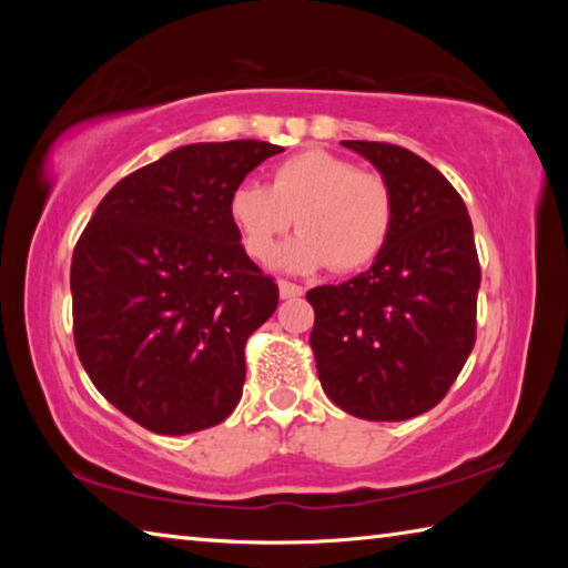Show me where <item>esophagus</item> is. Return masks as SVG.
<instances>
[{
	"label": "esophagus",
	"instance_id": "esophagus-1",
	"mask_svg": "<svg viewBox=\"0 0 568 568\" xmlns=\"http://www.w3.org/2000/svg\"><path fill=\"white\" fill-rule=\"evenodd\" d=\"M277 291H281V297H285V301H287V297L303 295V287L291 283V281H281V283H277Z\"/></svg>",
	"mask_w": 568,
	"mask_h": 568
}]
</instances>
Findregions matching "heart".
<instances>
[{"label": "heart", "instance_id": "obj_1", "mask_svg": "<svg viewBox=\"0 0 568 568\" xmlns=\"http://www.w3.org/2000/svg\"><path fill=\"white\" fill-rule=\"evenodd\" d=\"M230 220L255 261H267L293 220L301 227L275 263L307 273L333 265L351 273L373 263L386 245L393 197L383 178L325 150H307L273 170L271 187L243 182L230 195Z\"/></svg>", "mask_w": 568, "mask_h": 568}]
</instances>
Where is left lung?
Wrapping results in <instances>:
<instances>
[{"instance_id": "8db88e82", "label": "left lung", "mask_w": 568, "mask_h": 568, "mask_svg": "<svg viewBox=\"0 0 568 568\" xmlns=\"http://www.w3.org/2000/svg\"><path fill=\"white\" fill-rule=\"evenodd\" d=\"M393 197L386 245L368 271L307 291L323 390L365 420H406L440 403L476 341L480 267L456 187L406 148L343 140Z\"/></svg>"}]
</instances>
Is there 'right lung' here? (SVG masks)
Returning <instances> with one entry per match:
<instances>
[{"label":"right lung","mask_w":568,"mask_h":568,"mask_svg":"<svg viewBox=\"0 0 568 568\" xmlns=\"http://www.w3.org/2000/svg\"><path fill=\"white\" fill-rule=\"evenodd\" d=\"M283 148L195 142L122 178L72 255L77 355L104 398L152 434L223 423L245 383V341L277 307L230 195Z\"/></svg>","instance_id":"1"}]
</instances>
